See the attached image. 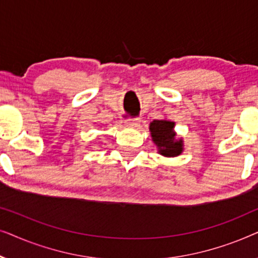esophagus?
<instances>
[{"instance_id":"obj_1","label":"esophagus","mask_w":258,"mask_h":258,"mask_svg":"<svg viewBox=\"0 0 258 258\" xmlns=\"http://www.w3.org/2000/svg\"><path fill=\"white\" fill-rule=\"evenodd\" d=\"M141 123V118H129L125 121V124L130 126V128H136Z\"/></svg>"}]
</instances>
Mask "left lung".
<instances>
[{
	"label": "left lung",
	"instance_id": "8db88e82",
	"mask_svg": "<svg viewBox=\"0 0 258 258\" xmlns=\"http://www.w3.org/2000/svg\"><path fill=\"white\" fill-rule=\"evenodd\" d=\"M175 123L168 119H155L150 123V134L158 153L165 157H175L182 154L183 141L176 139Z\"/></svg>",
	"mask_w": 258,
	"mask_h": 258
}]
</instances>
